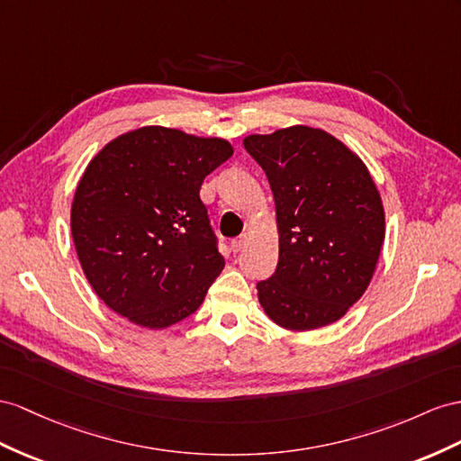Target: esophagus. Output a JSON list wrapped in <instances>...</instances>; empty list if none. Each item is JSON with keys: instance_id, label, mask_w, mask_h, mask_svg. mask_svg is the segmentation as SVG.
Listing matches in <instances>:
<instances>
[{"instance_id": "1", "label": "esophagus", "mask_w": 461, "mask_h": 461, "mask_svg": "<svg viewBox=\"0 0 461 461\" xmlns=\"http://www.w3.org/2000/svg\"><path fill=\"white\" fill-rule=\"evenodd\" d=\"M247 241H249V235H247V233L240 235V238H235V240L231 241V249H233L235 253H238V251H241V249H243V247L247 245Z\"/></svg>"}]
</instances>
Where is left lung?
<instances>
[{
  "label": "left lung",
  "mask_w": 461,
  "mask_h": 461,
  "mask_svg": "<svg viewBox=\"0 0 461 461\" xmlns=\"http://www.w3.org/2000/svg\"><path fill=\"white\" fill-rule=\"evenodd\" d=\"M275 194L280 255L257 282L276 325L310 331L343 317L368 288L382 251L380 193L354 153L323 130L292 126L243 140Z\"/></svg>",
  "instance_id": "obj_1"
}]
</instances>
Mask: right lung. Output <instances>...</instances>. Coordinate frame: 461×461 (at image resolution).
<instances>
[{
    "label": "right lung",
    "instance_id": "obj_1",
    "mask_svg": "<svg viewBox=\"0 0 461 461\" xmlns=\"http://www.w3.org/2000/svg\"><path fill=\"white\" fill-rule=\"evenodd\" d=\"M233 148L144 126L104 146L81 176L72 235L97 296L136 325L163 329L204 302L223 257L200 186Z\"/></svg>",
    "mask_w": 461,
    "mask_h": 461
}]
</instances>
